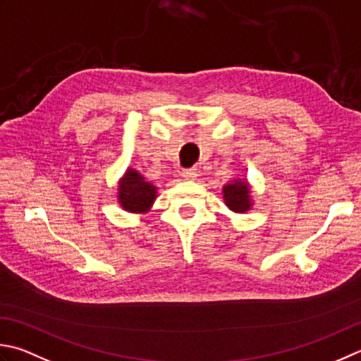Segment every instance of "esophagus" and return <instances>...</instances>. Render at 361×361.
Instances as JSON below:
<instances>
[{
	"label": "esophagus",
	"instance_id": "34e87169",
	"mask_svg": "<svg viewBox=\"0 0 361 361\" xmlns=\"http://www.w3.org/2000/svg\"><path fill=\"white\" fill-rule=\"evenodd\" d=\"M181 176L186 181H194L197 180V176H199V171H197V169H186V171L181 172Z\"/></svg>",
	"mask_w": 361,
	"mask_h": 361
}]
</instances>
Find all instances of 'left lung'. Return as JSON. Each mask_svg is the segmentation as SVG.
Returning a JSON list of instances; mask_svg holds the SVG:
<instances>
[{
  "label": "left lung",
  "mask_w": 361,
  "mask_h": 361,
  "mask_svg": "<svg viewBox=\"0 0 361 361\" xmlns=\"http://www.w3.org/2000/svg\"><path fill=\"white\" fill-rule=\"evenodd\" d=\"M222 197L225 207L233 211V213L244 214L253 208L252 185L244 175L233 178L227 185H224Z\"/></svg>",
  "instance_id": "obj_1"
}]
</instances>
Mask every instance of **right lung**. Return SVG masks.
Instances as JSON below:
<instances>
[{
  "label": "right lung",
  "mask_w": 361,
  "mask_h": 361,
  "mask_svg": "<svg viewBox=\"0 0 361 361\" xmlns=\"http://www.w3.org/2000/svg\"><path fill=\"white\" fill-rule=\"evenodd\" d=\"M117 203L126 213L145 214L158 197V188L147 181L144 175L128 167L117 181Z\"/></svg>",
  "instance_id": "obj_1"
}]
</instances>
